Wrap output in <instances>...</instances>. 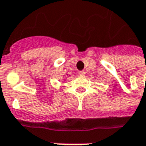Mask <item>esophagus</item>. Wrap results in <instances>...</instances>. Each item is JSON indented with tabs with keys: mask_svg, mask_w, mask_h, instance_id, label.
Returning a JSON list of instances; mask_svg holds the SVG:
<instances>
[{
	"mask_svg": "<svg viewBox=\"0 0 146 146\" xmlns=\"http://www.w3.org/2000/svg\"><path fill=\"white\" fill-rule=\"evenodd\" d=\"M79 75L80 76H84V75H85V72H84V71H80L79 73Z\"/></svg>",
	"mask_w": 146,
	"mask_h": 146,
	"instance_id": "34e87169",
	"label": "esophagus"
}]
</instances>
